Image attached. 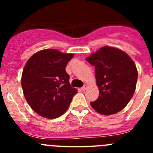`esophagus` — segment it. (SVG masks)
Listing matches in <instances>:
<instances>
[{
    "label": "esophagus",
    "mask_w": 153,
    "mask_h": 153,
    "mask_svg": "<svg viewBox=\"0 0 153 153\" xmlns=\"http://www.w3.org/2000/svg\"><path fill=\"white\" fill-rule=\"evenodd\" d=\"M86 89H87V85H86V84H85V85H84V86H82V87H81V90H83V91H85Z\"/></svg>",
    "instance_id": "1"
}]
</instances>
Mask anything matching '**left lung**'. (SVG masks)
<instances>
[{
    "label": "left lung",
    "instance_id": "obj_1",
    "mask_svg": "<svg viewBox=\"0 0 153 153\" xmlns=\"http://www.w3.org/2000/svg\"><path fill=\"white\" fill-rule=\"evenodd\" d=\"M95 67L99 96L90 102L102 115H112L127 105L136 86L138 71L130 57L121 49L104 47L86 58Z\"/></svg>",
    "mask_w": 153,
    "mask_h": 153
}]
</instances>
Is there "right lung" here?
I'll return each instance as SVG.
<instances>
[{"mask_svg": "<svg viewBox=\"0 0 153 153\" xmlns=\"http://www.w3.org/2000/svg\"><path fill=\"white\" fill-rule=\"evenodd\" d=\"M73 54L48 49L34 54L23 70L21 86L30 107L41 116L56 118L69 107L77 89L66 72Z\"/></svg>", "mask_w": 153, "mask_h": 153, "instance_id": "obj_1", "label": "right lung"}]
</instances>
